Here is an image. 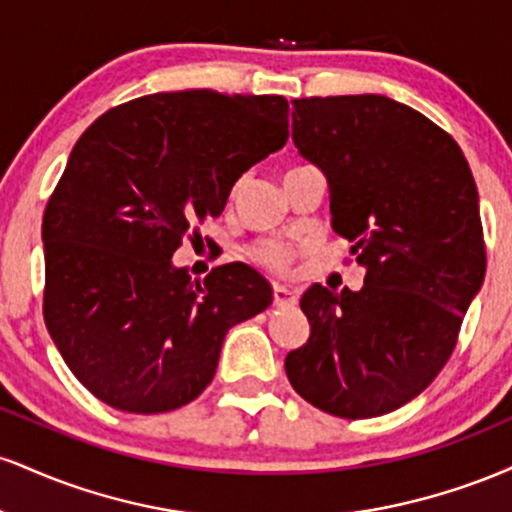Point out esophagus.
<instances>
[{"mask_svg":"<svg viewBox=\"0 0 512 512\" xmlns=\"http://www.w3.org/2000/svg\"><path fill=\"white\" fill-rule=\"evenodd\" d=\"M293 303H296V293H293L291 289H286V286L274 284V305H276V308H291Z\"/></svg>","mask_w":512,"mask_h":512,"instance_id":"34e87169","label":"esophagus"}]
</instances>
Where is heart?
I'll list each match as a JSON object with an SVG mask.
<instances>
[{"mask_svg": "<svg viewBox=\"0 0 512 512\" xmlns=\"http://www.w3.org/2000/svg\"><path fill=\"white\" fill-rule=\"evenodd\" d=\"M255 260L272 269H281L289 260V248H284L281 243H262L255 248Z\"/></svg>", "mask_w": 512, "mask_h": 512, "instance_id": "heart-1", "label": "heart"}]
</instances>
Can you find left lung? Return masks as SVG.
I'll return each mask as SVG.
<instances>
[{"mask_svg": "<svg viewBox=\"0 0 512 512\" xmlns=\"http://www.w3.org/2000/svg\"><path fill=\"white\" fill-rule=\"evenodd\" d=\"M293 144L330 185L334 233L366 269L358 291L313 284L293 390L342 419L390 414L433 383L486 274L479 192L455 139L392 98H301Z\"/></svg>", "mask_w": 512, "mask_h": 512, "instance_id": "8db88e82", "label": "left lung"}]
</instances>
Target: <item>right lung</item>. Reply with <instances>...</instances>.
I'll return each mask as SVG.
<instances>
[{
  "label": "right lung",
  "instance_id": "add662e5",
  "mask_svg": "<svg viewBox=\"0 0 512 512\" xmlns=\"http://www.w3.org/2000/svg\"><path fill=\"white\" fill-rule=\"evenodd\" d=\"M286 139L284 96L209 88L134 98L81 134L43 216V313L91 395L129 414L178 409L214 380L228 330L269 308L248 264L192 281L170 257Z\"/></svg>",
  "mask_w": 512,
  "mask_h": 512
}]
</instances>
